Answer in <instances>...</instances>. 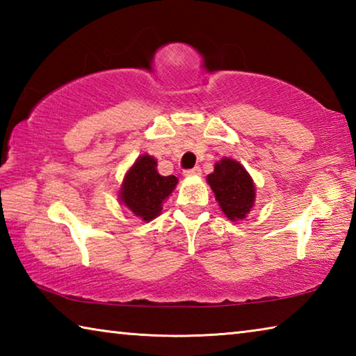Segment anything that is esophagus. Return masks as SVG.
<instances>
[{
  "instance_id": "1",
  "label": "esophagus",
  "mask_w": 356,
  "mask_h": 356,
  "mask_svg": "<svg viewBox=\"0 0 356 356\" xmlns=\"http://www.w3.org/2000/svg\"><path fill=\"white\" fill-rule=\"evenodd\" d=\"M184 176H185V177H195V176H201V168L195 166V168H193V170H186V171L184 172Z\"/></svg>"
}]
</instances>
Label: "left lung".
Masks as SVG:
<instances>
[{
  "label": "left lung",
  "instance_id": "obj_1",
  "mask_svg": "<svg viewBox=\"0 0 356 356\" xmlns=\"http://www.w3.org/2000/svg\"><path fill=\"white\" fill-rule=\"evenodd\" d=\"M207 184L227 220L242 221L248 216L256 202V185L242 163L222 156L207 176Z\"/></svg>",
  "mask_w": 356,
  "mask_h": 356
}]
</instances>
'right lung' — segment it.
<instances>
[{"label":"right lung","mask_w":356,"mask_h":356,"mask_svg":"<svg viewBox=\"0 0 356 356\" xmlns=\"http://www.w3.org/2000/svg\"><path fill=\"white\" fill-rule=\"evenodd\" d=\"M176 176H160L156 160L143 154L125 172L119 188V202L127 207L136 218L152 221L163 210V202L176 188Z\"/></svg>","instance_id":"1"}]
</instances>
